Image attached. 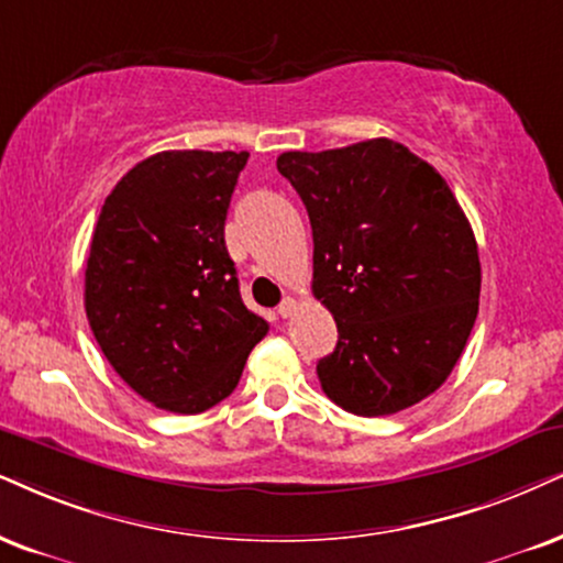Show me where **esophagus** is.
Returning a JSON list of instances; mask_svg holds the SVG:
<instances>
[{"mask_svg":"<svg viewBox=\"0 0 563 563\" xmlns=\"http://www.w3.org/2000/svg\"><path fill=\"white\" fill-rule=\"evenodd\" d=\"M296 309H298V303H296V298H286V301H283L280 306H277V314H280L283 319H288V317H294L296 314Z\"/></svg>","mask_w":563,"mask_h":563,"instance_id":"34e87169","label":"esophagus"}]
</instances>
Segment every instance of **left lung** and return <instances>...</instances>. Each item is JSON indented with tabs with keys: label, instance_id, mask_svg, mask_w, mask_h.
I'll return each mask as SVG.
<instances>
[{
	"label": "left lung",
	"instance_id": "8db88e82",
	"mask_svg": "<svg viewBox=\"0 0 563 563\" xmlns=\"http://www.w3.org/2000/svg\"><path fill=\"white\" fill-rule=\"evenodd\" d=\"M277 170L309 212L314 296L338 322L324 395L372 418L437 393L481 298L478 244L439 170L387 137L283 153Z\"/></svg>",
	"mask_w": 563,
	"mask_h": 563
}]
</instances>
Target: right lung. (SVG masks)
Here are the masks:
<instances>
[{"instance_id": "1", "label": "right lung", "mask_w": 563, "mask_h": 563, "mask_svg": "<svg viewBox=\"0 0 563 563\" xmlns=\"http://www.w3.org/2000/svg\"><path fill=\"white\" fill-rule=\"evenodd\" d=\"M249 153L163 151L106 197L85 267V314L109 364L155 408L225 400L267 322L249 311L225 216Z\"/></svg>"}]
</instances>
